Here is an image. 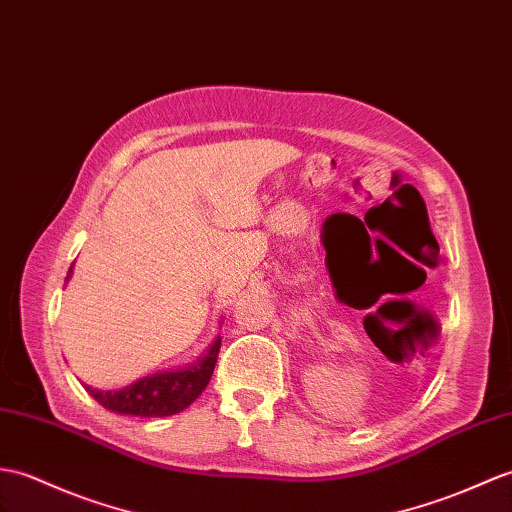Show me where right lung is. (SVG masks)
Masks as SVG:
<instances>
[{
	"instance_id": "obj_1",
	"label": "right lung",
	"mask_w": 512,
	"mask_h": 512,
	"mask_svg": "<svg viewBox=\"0 0 512 512\" xmlns=\"http://www.w3.org/2000/svg\"><path fill=\"white\" fill-rule=\"evenodd\" d=\"M71 275V268H69ZM69 279V277H67ZM222 338L213 340L205 358L183 371H165L152 377H144L122 390H95L85 384L89 395L115 414L130 417H172L194 403L202 390L207 388L220 353Z\"/></svg>"
}]
</instances>
